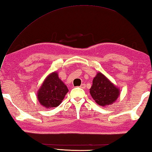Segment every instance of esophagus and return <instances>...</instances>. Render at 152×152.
I'll return each mask as SVG.
<instances>
[{"label":"esophagus","mask_w":152,"mask_h":152,"mask_svg":"<svg viewBox=\"0 0 152 152\" xmlns=\"http://www.w3.org/2000/svg\"><path fill=\"white\" fill-rule=\"evenodd\" d=\"M85 88H86V84H85V83H82V85L80 86V88L84 89Z\"/></svg>","instance_id":"obj_1"}]
</instances>
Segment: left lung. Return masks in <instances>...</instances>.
I'll list each match as a JSON object with an SVG mask.
<instances>
[{
  "mask_svg": "<svg viewBox=\"0 0 152 152\" xmlns=\"http://www.w3.org/2000/svg\"><path fill=\"white\" fill-rule=\"evenodd\" d=\"M90 90L93 99L100 106L111 104L119 96L118 89L101 72H99L93 80Z\"/></svg>",
  "mask_w": 152,
  "mask_h": 152,
  "instance_id": "left-lung-1",
  "label": "left lung"
}]
</instances>
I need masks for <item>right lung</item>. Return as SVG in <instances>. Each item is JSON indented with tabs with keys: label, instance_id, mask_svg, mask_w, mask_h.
<instances>
[{
	"label": "right lung",
	"instance_id": "right-lung-1",
	"mask_svg": "<svg viewBox=\"0 0 152 152\" xmlns=\"http://www.w3.org/2000/svg\"><path fill=\"white\" fill-rule=\"evenodd\" d=\"M69 91L66 86L53 72L47 77L38 93V99L40 104L47 108L56 107L63 101Z\"/></svg>",
	"mask_w": 152,
	"mask_h": 152
}]
</instances>
